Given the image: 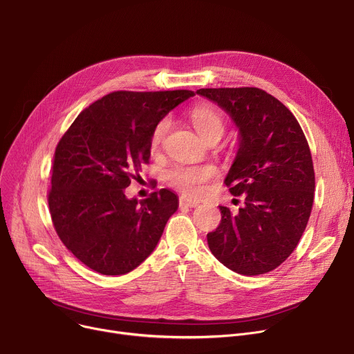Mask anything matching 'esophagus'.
Returning a JSON list of instances; mask_svg holds the SVG:
<instances>
[{
    "label": "esophagus",
    "instance_id": "obj_1",
    "mask_svg": "<svg viewBox=\"0 0 354 354\" xmlns=\"http://www.w3.org/2000/svg\"><path fill=\"white\" fill-rule=\"evenodd\" d=\"M178 204H180V207H189V208H193V207H197V205L200 204V201L192 200V198H188V197H185V196H181L180 200H178Z\"/></svg>",
    "mask_w": 354,
    "mask_h": 354
}]
</instances>
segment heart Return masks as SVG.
I'll return each mask as SVG.
<instances>
[{
  "mask_svg": "<svg viewBox=\"0 0 354 354\" xmlns=\"http://www.w3.org/2000/svg\"><path fill=\"white\" fill-rule=\"evenodd\" d=\"M189 119H192L197 133L207 142L212 138H221L224 133L225 120L223 115L208 103H201L193 107L192 112H189ZM170 118H162L153 127L150 134V150L153 153L160 150L170 130ZM216 176H218V169L211 165H174L166 171L167 183L181 189L183 193L188 196L201 194L204 185Z\"/></svg>",
  "mask_w": 354,
  "mask_h": 354,
  "instance_id": "1",
  "label": "heart"
}]
</instances>
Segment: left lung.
<instances>
[{"label":"left lung","mask_w":354,"mask_h":354,"mask_svg":"<svg viewBox=\"0 0 354 354\" xmlns=\"http://www.w3.org/2000/svg\"><path fill=\"white\" fill-rule=\"evenodd\" d=\"M239 129V149L225 178L243 207H220L207 234L212 255L241 275H262L296 248L310 216L315 170L305 133L289 109L258 88L198 89Z\"/></svg>","instance_id":"1"}]
</instances>
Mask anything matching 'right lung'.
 Here are the masks:
<instances>
[{
  "mask_svg": "<svg viewBox=\"0 0 354 354\" xmlns=\"http://www.w3.org/2000/svg\"><path fill=\"white\" fill-rule=\"evenodd\" d=\"M193 91L112 92L93 102L62 136L53 156L48 204L64 245L102 275H124L156 248L178 208L167 188L146 200L124 188L150 158V134Z\"/></svg>",
  "mask_w": 354,
  "mask_h": 354,
  "instance_id": "right-lung-1",
  "label": "right lung"
}]
</instances>
